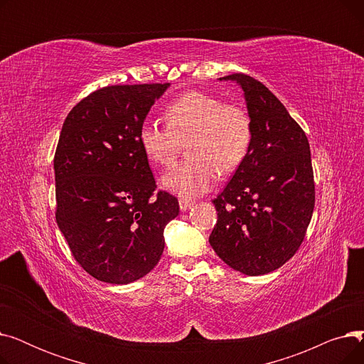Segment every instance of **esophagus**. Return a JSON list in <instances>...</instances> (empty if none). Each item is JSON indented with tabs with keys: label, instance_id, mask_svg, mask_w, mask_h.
<instances>
[{
	"label": "esophagus",
	"instance_id": "34e87169",
	"mask_svg": "<svg viewBox=\"0 0 364 364\" xmlns=\"http://www.w3.org/2000/svg\"><path fill=\"white\" fill-rule=\"evenodd\" d=\"M178 203H180V209H181V211H187V209H190V208H192L193 205H195V202L193 200H190V199H180L178 200Z\"/></svg>",
	"mask_w": 364,
	"mask_h": 364
}]
</instances>
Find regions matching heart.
<instances>
[{
	"label": "heart",
	"mask_w": 364,
	"mask_h": 364,
	"mask_svg": "<svg viewBox=\"0 0 364 364\" xmlns=\"http://www.w3.org/2000/svg\"><path fill=\"white\" fill-rule=\"evenodd\" d=\"M164 117L166 125L150 119L140 125L139 144L150 162L169 166L187 143L188 158L162 177V186L172 193L193 198L209 192L220 171H236L251 149L250 112L213 94L186 91L165 107Z\"/></svg>",
	"instance_id": "obj_1"
}]
</instances>
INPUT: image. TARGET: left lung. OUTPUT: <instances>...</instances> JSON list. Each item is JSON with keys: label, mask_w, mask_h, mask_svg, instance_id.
I'll list each match as a JSON object with an SVG mask.
<instances>
[{"label": "left lung", "mask_w": 364, "mask_h": 364, "mask_svg": "<svg viewBox=\"0 0 364 364\" xmlns=\"http://www.w3.org/2000/svg\"><path fill=\"white\" fill-rule=\"evenodd\" d=\"M236 81L252 118V143L243 164L213 200L217 224L209 243L233 270L274 272L307 233L316 202L309 139L276 95L245 73Z\"/></svg>", "instance_id": "1"}]
</instances>
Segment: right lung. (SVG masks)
Segmentation results:
<instances>
[{"label":"right lung","mask_w":364,"mask_h":364,"mask_svg":"<svg viewBox=\"0 0 364 364\" xmlns=\"http://www.w3.org/2000/svg\"><path fill=\"white\" fill-rule=\"evenodd\" d=\"M169 84L95 90L66 117L54 155L55 221L73 258L100 282L127 284L153 270L164 228L180 206L156 190L139 128Z\"/></svg>","instance_id":"obj_1"}]
</instances>
